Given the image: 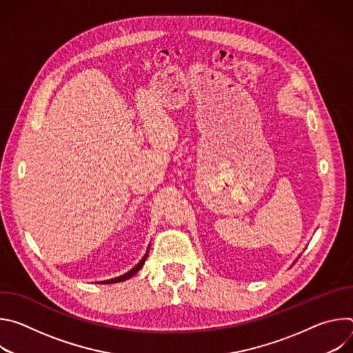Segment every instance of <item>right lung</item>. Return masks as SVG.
Masks as SVG:
<instances>
[{
    "mask_svg": "<svg viewBox=\"0 0 353 353\" xmlns=\"http://www.w3.org/2000/svg\"><path fill=\"white\" fill-rule=\"evenodd\" d=\"M149 247H150V244L148 245L146 253H145V256L141 259V261H139L135 267H132L128 272H125V274H123V275H120V276H117V278H112V279H108V281H102V282H99V283H117V282H123V281L130 279L131 276H134V275L142 268V265L145 264V261H146V259H148V253H149Z\"/></svg>",
    "mask_w": 353,
    "mask_h": 353,
    "instance_id": "obj_1",
    "label": "right lung"
}]
</instances>
